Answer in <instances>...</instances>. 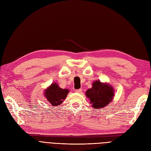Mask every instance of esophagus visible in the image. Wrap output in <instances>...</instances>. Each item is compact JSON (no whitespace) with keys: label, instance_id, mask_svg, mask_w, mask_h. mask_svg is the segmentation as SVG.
<instances>
[{"label":"esophagus","instance_id":"esophagus-1","mask_svg":"<svg viewBox=\"0 0 151 151\" xmlns=\"http://www.w3.org/2000/svg\"><path fill=\"white\" fill-rule=\"evenodd\" d=\"M82 91H83V90H82V89H76V92L77 93H81Z\"/></svg>","mask_w":151,"mask_h":151}]
</instances>
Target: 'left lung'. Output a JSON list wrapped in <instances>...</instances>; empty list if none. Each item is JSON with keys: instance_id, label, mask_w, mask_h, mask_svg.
Returning a JSON list of instances; mask_svg holds the SVG:
<instances>
[{"instance_id": "left-lung-1", "label": "left lung", "mask_w": 151, "mask_h": 151, "mask_svg": "<svg viewBox=\"0 0 151 151\" xmlns=\"http://www.w3.org/2000/svg\"><path fill=\"white\" fill-rule=\"evenodd\" d=\"M86 95L90 99L93 108L98 109L103 108L108 105L112 101L115 94L111 86L96 81L93 83L92 88L87 90Z\"/></svg>"}]
</instances>
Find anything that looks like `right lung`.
Masks as SVG:
<instances>
[{"mask_svg":"<svg viewBox=\"0 0 151 151\" xmlns=\"http://www.w3.org/2000/svg\"><path fill=\"white\" fill-rule=\"evenodd\" d=\"M69 92L68 89H62L56 83H53L45 90L44 95L47 101L54 106L60 105Z\"/></svg>","mask_w":151,"mask_h":151,"instance_id":"1","label":"right lung"}]
</instances>
